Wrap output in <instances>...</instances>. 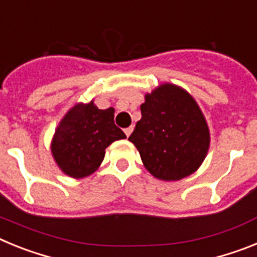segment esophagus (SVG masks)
Here are the masks:
<instances>
[{
  "label": "esophagus",
  "instance_id": "obj_1",
  "mask_svg": "<svg viewBox=\"0 0 257 257\" xmlns=\"http://www.w3.org/2000/svg\"><path fill=\"white\" fill-rule=\"evenodd\" d=\"M134 130V127L130 126V127H127V128H124V134H126V136H130L131 133H133Z\"/></svg>",
  "mask_w": 257,
  "mask_h": 257
}]
</instances>
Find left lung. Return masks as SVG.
<instances>
[{"label":"left lung","mask_w":257,"mask_h":257,"mask_svg":"<svg viewBox=\"0 0 257 257\" xmlns=\"http://www.w3.org/2000/svg\"><path fill=\"white\" fill-rule=\"evenodd\" d=\"M128 140L153 176L180 180L203 162L210 133L194 99L183 88L166 83L145 96L142 119Z\"/></svg>","instance_id":"left-lung-1"}]
</instances>
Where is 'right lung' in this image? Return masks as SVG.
<instances>
[{"instance_id":"obj_1","label":"right lung","mask_w":257,"mask_h":257,"mask_svg":"<svg viewBox=\"0 0 257 257\" xmlns=\"http://www.w3.org/2000/svg\"><path fill=\"white\" fill-rule=\"evenodd\" d=\"M124 138L114 123V109H99L92 101L77 104L59 124L51 152L65 174L85 178L103 162L106 147Z\"/></svg>"}]
</instances>
